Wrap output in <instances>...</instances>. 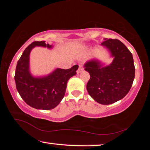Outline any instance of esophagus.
I'll list each match as a JSON object with an SVG mask.
<instances>
[{
	"label": "esophagus",
	"mask_w": 150,
	"mask_h": 150,
	"mask_svg": "<svg viewBox=\"0 0 150 150\" xmlns=\"http://www.w3.org/2000/svg\"><path fill=\"white\" fill-rule=\"evenodd\" d=\"M83 71V65H79V68L77 69V73H80L81 72H82Z\"/></svg>",
	"instance_id": "obj_1"
}]
</instances>
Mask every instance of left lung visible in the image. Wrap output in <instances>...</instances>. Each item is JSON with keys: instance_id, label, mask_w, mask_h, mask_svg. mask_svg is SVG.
<instances>
[{"instance_id": "8db88e82", "label": "left lung", "mask_w": 150, "mask_h": 150, "mask_svg": "<svg viewBox=\"0 0 150 150\" xmlns=\"http://www.w3.org/2000/svg\"><path fill=\"white\" fill-rule=\"evenodd\" d=\"M101 45L110 50L114 60L110 65L102 67L96 60L88 62L85 70L89 73L87 84L89 95L102 105H110L123 98L130 91L135 77L132 54L117 39L105 38Z\"/></svg>"}]
</instances>
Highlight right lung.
I'll use <instances>...</instances> for the list:
<instances>
[{"label":"right lung","mask_w":150,"mask_h":150,"mask_svg":"<svg viewBox=\"0 0 150 150\" xmlns=\"http://www.w3.org/2000/svg\"><path fill=\"white\" fill-rule=\"evenodd\" d=\"M51 48L45 41H35L30 44L18 61L14 80L18 92L25 103L32 107L51 110L59 105L64 97L68 80L77 74L79 66L70 69H56L50 75L42 78L33 77L29 71V56L35 46Z\"/></svg>","instance_id":"right-lung-1"}]
</instances>
